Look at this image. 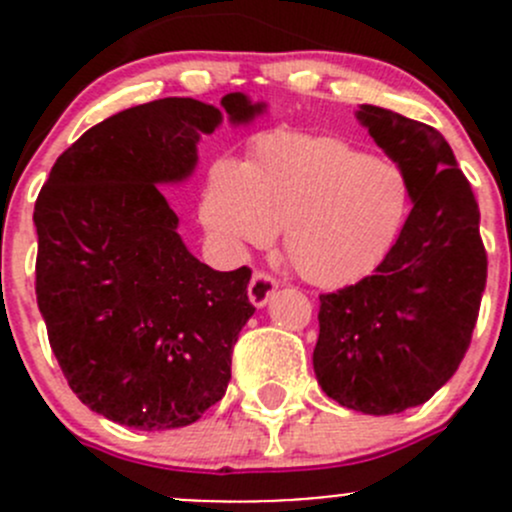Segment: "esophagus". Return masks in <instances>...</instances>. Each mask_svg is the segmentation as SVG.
<instances>
[{"mask_svg":"<svg viewBox=\"0 0 512 512\" xmlns=\"http://www.w3.org/2000/svg\"><path fill=\"white\" fill-rule=\"evenodd\" d=\"M275 292H277V282L272 280L267 272H255V275H252L250 287H247V297H250V302L255 304L257 309L265 307V304L275 297Z\"/></svg>","mask_w":512,"mask_h":512,"instance_id":"34e87169","label":"esophagus"}]
</instances>
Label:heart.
<instances>
[{"label":"heart","instance_id":"heart-1","mask_svg":"<svg viewBox=\"0 0 512 512\" xmlns=\"http://www.w3.org/2000/svg\"><path fill=\"white\" fill-rule=\"evenodd\" d=\"M409 213L406 175L334 136L275 133L245 168L218 163L200 218L223 250L245 257L285 230V255L319 287H349L384 262Z\"/></svg>","mask_w":512,"mask_h":512}]
</instances>
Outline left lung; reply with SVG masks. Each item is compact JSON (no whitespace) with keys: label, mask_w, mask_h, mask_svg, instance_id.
I'll list each match as a JSON object with an SVG mask.
<instances>
[{"label":"left lung","mask_w":512,"mask_h":512,"mask_svg":"<svg viewBox=\"0 0 512 512\" xmlns=\"http://www.w3.org/2000/svg\"><path fill=\"white\" fill-rule=\"evenodd\" d=\"M356 118L406 175L414 208L374 275L319 297L312 364L329 399L389 416L426 404L456 374L488 260L478 203L446 138L369 103Z\"/></svg>","instance_id":"8db88e82"}]
</instances>
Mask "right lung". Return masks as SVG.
I'll list each match as a JSON object with an SVG mask.
<instances>
[{"mask_svg": "<svg viewBox=\"0 0 512 512\" xmlns=\"http://www.w3.org/2000/svg\"><path fill=\"white\" fill-rule=\"evenodd\" d=\"M267 111L242 91L218 106L160 98L96 123L56 158L34 205L36 304L71 391L141 428L190 426L225 396L255 307L247 267L218 272L178 235L160 185L185 183L198 143Z\"/></svg>", "mask_w": 512, "mask_h": 512, "instance_id": "1", "label": "right lung"}]
</instances>
